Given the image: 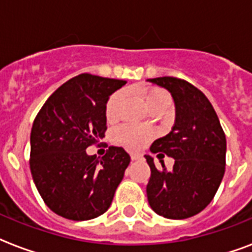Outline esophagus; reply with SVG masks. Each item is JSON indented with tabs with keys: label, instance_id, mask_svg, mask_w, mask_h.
Wrapping results in <instances>:
<instances>
[{
	"label": "esophagus",
	"instance_id": "1",
	"mask_svg": "<svg viewBox=\"0 0 252 252\" xmlns=\"http://www.w3.org/2000/svg\"><path fill=\"white\" fill-rule=\"evenodd\" d=\"M142 156L138 153H130V159L132 161H138V159H141Z\"/></svg>",
	"mask_w": 252,
	"mask_h": 252
}]
</instances>
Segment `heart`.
I'll use <instances>...</instances> for the list:
<instances>
[{
    "mask_svg": "<svg viewBox=\"0 0 252 252\" xmlns=\"http://www.w3.org/2000/svg\"><path fill=\"white\" fill-rule=\"evenodd\" d=\"M124 99H126V93L123 90L115 91L108 96L106 107H104V114L108 122L118 120L122 112ZM144 100L149 110L154 107H161L165 110L170 104L171 98L167 91L163 89L153 87L144 93ZM152 137H153V133L149 129H144V128L134 126H124L115 132V140L128 149H141L150 141Z\"/></svg>",
    "mask_w": 252,
    "mask_h": 252,
    "instance_id": "1",
    "label": "heart"
}]
</instances>
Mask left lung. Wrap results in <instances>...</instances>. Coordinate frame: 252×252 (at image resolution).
I'll return each mask as SVG.
<instances>
[{"label":"left lung","instance_id":"1","mask_svg":"<svg viewBox=\"0 0 252 252\" xmlns=\"http://www.w3.org/2000/svg\"><path fill=\"white\" fill-rule=\"evenodd\" d=\"M148 81L167 89L176 108L171 132L150 146L158 158L166 154L175 159L172 170L167 171L163 163L157 168L153 158L145 156L152 171L148 201L166 219H188L207 208L221 184L226 163L225 132L213 106L197 87L176 77Z\"/></svg>","mask_w":252,"mask_h":252}]
</instances>
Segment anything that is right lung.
I'll return each instance as SVG.
<instances>
[{"label":"right lung","instance_id":"add662e5","mask_svg":"<svg viewBox=\"0 0 252 252\" xmlns=\"http://www.w3.org/2000/svg\"><path fill=\"white\" fill-rule=\"evenodd\" d=\"M126 81L84 73L61 85L33 120L30 170L47 207L73 221L103 215L130 162L120 146L87 156L107 130L108 96Z\"/></svg>","mask_w":252,"mask_h":252}]
</instances>
